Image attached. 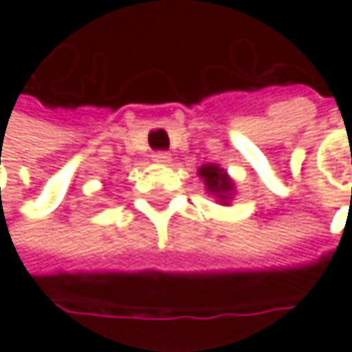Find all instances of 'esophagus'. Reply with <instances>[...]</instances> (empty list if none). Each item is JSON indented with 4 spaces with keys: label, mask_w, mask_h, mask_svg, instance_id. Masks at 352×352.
I'll list each match as a JSON object with an SVG mask.
<instances>
[{
    "label": "esophagus",
    "mask_w": 352,
    "mask_h": 352,
    "mask_svg": "<svg viewBox=\"0 0 352 352\" xmlns=\"http://www.w3.org/2000/svg\"><path fill=\"white\" fill-rule=\"evenodd\" d=\"M153 161L155 163H169L171 161V155L169 153H165V151H157V153H153Z\"/></svg>",
    "instance_id": "34e87169"
}]
</instances>
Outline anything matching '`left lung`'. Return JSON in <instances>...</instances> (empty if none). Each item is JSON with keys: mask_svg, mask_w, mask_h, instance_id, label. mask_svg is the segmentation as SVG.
Listing matches in <instances>:
<instances>
[{"mask_svg": "<svg viewBox=\"0 0 352 352\" xmlns=\"http://www.w3.org/2000/svg\"><path fill=\"white\" fill-rule=\"evenodd\" d=\"M199 175L204 177L210 193H216L220 197V201H226V195H230V191H232V181L226 177L222 169H218L214 165H204L199 169Z\"/></svg>", "mask_w": 352, "mask_h": 352, "instance_id": "obj_1", "label": "left lung"}]
</instances>
